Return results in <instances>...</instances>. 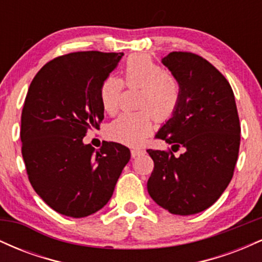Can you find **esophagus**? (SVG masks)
I'll return each mask as SVG.
<instances>
[{
	"label": "esophagus",
	"mask_w": 262,
	"mask_h": 262,
	"mask_svg": "<svg viewBox=\"0 0 262 262\" xmlns=\"http://www.w3.org/2000/svg\"><path fill=\"white\" fill-rule=\"evenodd\" d=\"M130 152H132V158H137V156H139V155H141L144 152V150L143 149H135V148H133L130 150Z\"/></svg>",
	"instance_id": "esophagus-1"
}]
</instances>
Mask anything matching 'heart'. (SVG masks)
Returning a JSON list of instances; mask_svg holds the SVG:
<instances>
[{
  "instance_id": "heart-1",
  "label": "heart",
  "mask_w": 262,
  "mask_h": 262,
  "mask_svg": "<svg viewBox=\"0 0 262 262\" xmlns=\"http://www.w3.org/2000/svg\"><path fill=\"white\" fill-rule=\"evenodd\" d=\"M121 80L108 75L100 86V101L104 112L116 114L121 107L124 85L140 89L137 112L123 113L107 127V137L127 145H140L154 130V121L165 123L175 116L182 97L179 77L166 71L146 54H134L125 60Z\"/></svg>"
}]
</instances>
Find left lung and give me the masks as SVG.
<instances>
[{
  "label": "left lung",
  "mask_w": 262,
  "mask_h": 262,
  "mask_svg": "<svg viewBox=\"0 0 262 262\" xmlns=\"http://www.w3.org/2000/svg\"><path fill=\"white\" fill-rule=\"evenodd\" d=\"M179 77L182 97L175 116L158 139L185 151H146L154 160L148 180L150 197L171 214H196L222 196L234 175L240 146V122L228 80L209 61L189 52H172L162 59Z\"/></svg>",
  "instance_id": "1"
}]
</instances>
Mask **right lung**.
<instances>
[{
  "label": "right lung",
  "mask_w": 262,
  "mask_h": 262,
  "mask_svg": "<svg viewBox=\"0 0 262 262\" xmlns=\"http://www.w3.org/2000/svg\"><path fill=\"white\" fill-rule=\"evenodd\" d=\"M123 53L75 52L47 62L33 79L20 117L22 155L34 191L50 208L73 218L106 206L130 159L124 145L83 144L100 129V86Z\"/></svg>",
  "instance_id": "obj_1"
}]
</instances>
